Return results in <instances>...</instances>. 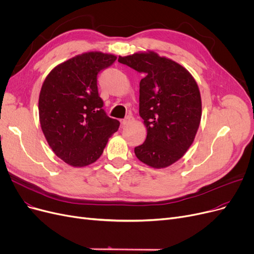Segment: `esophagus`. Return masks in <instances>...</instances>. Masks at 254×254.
Instances as JSON below:
<instances>
[{
    "instance_id": "esophagus-1",
    "label": "esophagus",
    "mask_w": 254,
    "mask_h": 254,
    "mask_svg": "<svg viewBox=\"0 0 254 254\" xmlns=\"http://www.w3.org/2000/svg\"><path fill=\"white\" fill-rule=\"evenodd\" d=\"M134 121V117L130 116V115H127L124 120H122V125L124 126H128L132 124V122Z\"/></svg>"
}]
</instances>
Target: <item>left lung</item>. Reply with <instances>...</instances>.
Wrapping results in <instances>:
<instances>
[{
	"mask_svg": "<svg viewBox=\"0 0 254 254\" xmlns=\"http://www.w3.org/2000/svg\"><path fill=\"white\" fill-rule=\"evenodd\" d=\"M118 62L144 75L139 84V115L147 135L135 147L136 157L155 168L172 165L190 148L200 126L198 84L181 64L155 52L119 56Z\"/></svg>",
	"mask_w": 254,
	"mask_h": 254,
	"instance_id": "8db88e82",
	"label": "left lung"
}]
</instances>
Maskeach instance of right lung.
<instances>
[{"instance_id":"right-lung-1","label":"right lung","mask_w":254,"mask_h":254,"mask_svg":"<svg viewBox=\"0 0 254 254\" xmlns=\"http://www.w3.org/2000/svg\"><path fill=\"white\" fill-rule=\"evenodd\" d=\"M116 56L88 52L56 67L46 77L39 99L43 133L54 154L74 167L87 166L101 156L120 122L102 109L98 74Z\"/></svg>"}]
</instances>
